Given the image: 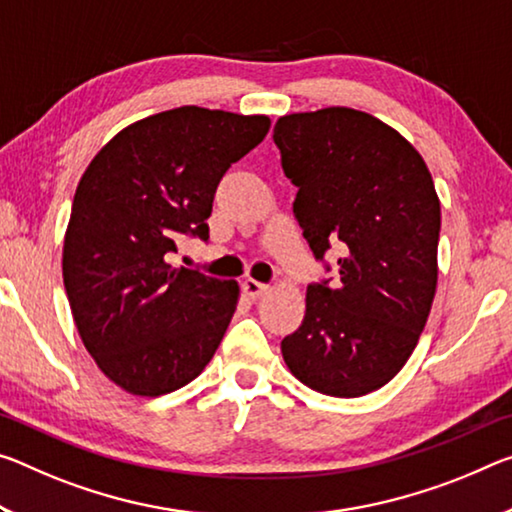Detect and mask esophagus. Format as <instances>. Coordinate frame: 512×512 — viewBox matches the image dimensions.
Masks as SVG:
<instances>
[{
  "mask_svg": "<svg viewBox=\"0 0 512 512\" xmlns=\"http://www.w3.org/2000/svg\"><path fill=\"white\" fill-rule=\"evenodd\" d=\"M241 287H243V294H246L248 298H253V300L259 298V296H264L266 291H269V285H264V282H257L253 278L243 280Z\"/></svg>",
  "mask_w": 512,
  "mask_h": 512,
  "instance_id": "34e87169",
  "label": "esophagus"
}]
</instances>
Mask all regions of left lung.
I'll list each match as a JSON object with an SVG mask.
<instances>
[{"instance_id":"1","label":"left lung","mask_w":512,"mask_h":512,"mask_svg":"<svg viewBox=\"0 0 512 512\" xmlns=\"http://www.w3.org/2000/svg\"><path fill=\"white\" fill-rule=\"evenodd\" d=\"M273 141L298 186L294 214L314 257L342 253L337 285L307 287L303 323L282 339V358L314 392H376L408 362L431 314L440 241L433 177L396 129L348 107L282 116Z\"/></svg>"}]
</instances>
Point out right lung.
<instances>
[{"mask_svg":"<svg viewBox=\"0 0 512 512\" xmlns=\"http://www.w3.org/2000/svg\"><path fill=\"white\" fill-rule=\"evenodd\" d=\"M269 127V116L161 111L118 132L81 175L63 285L86 351L125 392H175L214 358L239 285L168 259L184 237L209 239L218 182Z\"/></svg>","mask_w":512,"mask_h":512,"instance_id":"1","label":"right lung"}]
</instances>
